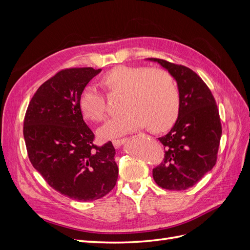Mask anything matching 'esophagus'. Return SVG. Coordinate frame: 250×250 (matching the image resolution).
Returning <instances> with one entry per match:
<instances>
[{
	"label": "esophagus",
	"instance_id": "obj_1",
	"mask_svg": "<svg viewBox=\"0 0 250 250\" xmlns=\"http://www.w3.org/2000/svg\"><path fill=\"white\" fill-rule=\"evenodd\" d=\"M124 143H125V141H124V140H115V141H112V145L115 146V148L119 149L121 146L123 145Z\"/></svg>",
	"mask_w": 250,
	"mask_h": 250
}]
</instances>
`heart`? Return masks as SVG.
I'll return each mask as SVG.
<instances>
[{
  "mask_svg": "<svg viewBox=\"0 0 250 250\" xmlns=\"http://www.w3.org/2000/svg\"><path fill=\"white\" fill-rule=\"evenodd\" d=\"M102 82L112 90L125 93L122 116L108 120L98 130L102 140H112L137 131L149 124L153 130L171 126L179 111V93L171 75L161 69L120 65L104 75ZM83 117L100 122L106 105L103 95L94 85L83 88L79 98Z\"/></svg>",
  "mask_w": 250,
  "mask_h": 250,
  "instance_id": "heart-1",
  "label": "heart"
}]
</instances>
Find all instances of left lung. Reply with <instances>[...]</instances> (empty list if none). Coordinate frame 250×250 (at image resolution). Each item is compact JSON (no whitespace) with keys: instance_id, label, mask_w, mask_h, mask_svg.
I'll return each instance as SVG.
<instances>
[{"instance_id":"left-lung-1","label":"left lung","mask_w":250,"mask_h":250,"mask_svg":"<svg viewBox=\"0 0 250 250\" xmlns=\"http://www.w3.org/2000/svg\"><path fill=\"white\" fill-rule=\"evenodd\" d=\"M148 60L169 72L179 93L176 122L167 134L158 138L166 150L164 161L152 171L153 179L167 190H187L213 169L217 161L222 128L216 101L191 69L164 59Z\"/></svg>"}]
</instances>
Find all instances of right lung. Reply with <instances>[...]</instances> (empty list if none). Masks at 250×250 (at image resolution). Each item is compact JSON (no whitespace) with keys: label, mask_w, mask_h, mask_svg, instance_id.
<instances>
[{"label":"right lung","mask_w":250,"mask_h":250,"mask_svg":"<svg viewBox=\"0 0 250 250\" xmlns=\"http://www.w3.org/2000/svg\"><path fill=\"white\" fill-rule=\"evenodd\" d=\"M100 72L93 67L58 72L36 90L24 120L32 166L54 190L78 201L102 198L115 188L119 174L111 142L95 145L79 108L83 88Z\"/></svg>","instance_id":"1"}]
</instances>
